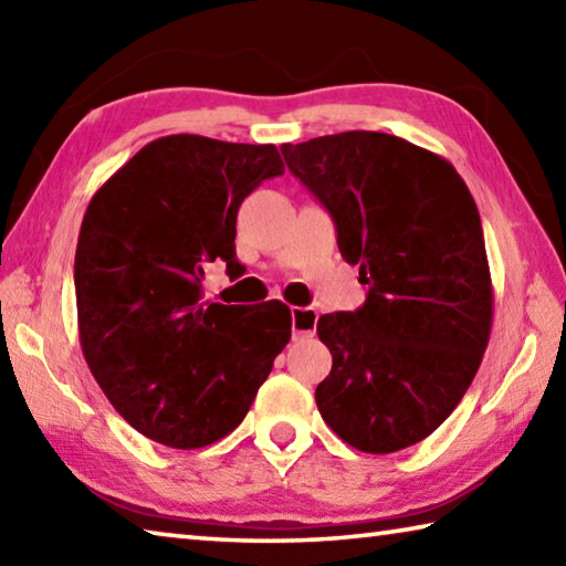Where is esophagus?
Here are the masks:
<instances>
[{"mask_svg":"<svg viewBox=\"0 0 566 566\" xmlns=\"http://www.w3.org/2000/svg\"><path fill=\"white\" fill-rule=\"evenodd\" d=\"M319 314L312 306H292V332L294 337H312L317 329Z\"/></svg>","mask_w":566,"mask_h":566,"instance_id":"1","label":"esophagus"}]
</instances>
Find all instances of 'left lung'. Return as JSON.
<instances>
[{
  "mask_svg": "<svg viewBox=\"0 0 566 566\" xmlns=\"http://www.w3.org/2000/svg\"><path fill=\"white\" fill-rule=\"evenodd\" d=\"M369 286L357 312L322 314L332 371L314 391L344 442L389 454L421 442L472 385L494 294L474 197L444 157L381 132L282 145Z\"/></svg>",
  "mask_w": 566,
  "mask_h": 566,
  "instance_id": "8db88e82",
  "label": "left lung"
}]
</instances>
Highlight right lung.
I'll return each mask as SVG.
<instances>
[{
    "label": "right lung",
    "mask_w": 566,
    "mask_h": 566,
    "mask_svg": "<svg viewBox=\"0 0 566 566\" xmlns=\"http://www.w3.org/2000/svg\"><path fill=\"white\" fill-rule=\"evenodd\" d=\"M284 175L274 145L169 134L94 191L74 256L76 324L112 407L155 442L199 449L247 417L292 337L282 302L219 304L205 270L234 260L237 212Z\"/></svg>",
    "instance_id": "right-lung-1"
}]
</instances>
